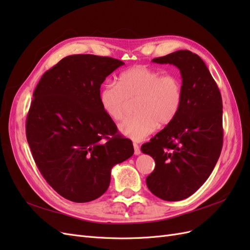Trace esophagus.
<instances>
[{"instance_id": "obj_1", "label": "esophagus", "mask_w": 250, "mask_h": 250, "mask_svg": "<svg viewBox=\"0 0 250 250\" xmlns=\"http://www.w3.org/2000/svg\"><path fill=\"white\" fill-rule=\"evenodd\" d=\"M133 148H134V154H135V155L141 154V149H140L138 144L134 143V144H133Z\"/></svg>"}]
</instances>
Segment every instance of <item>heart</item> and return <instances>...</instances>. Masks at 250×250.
<instances>
[{"instance_id":"1","label":"heart","mask_w":250,"mask_h":250,"mask_svg":"<svg viewBox=\"0 0 250 250\" xmlns=\"http://www.w3.org/2000/svg\"><path fill=\"white\" fill-rule=\"evenodd\" d=\"M137 99L134 110L120 124V131L133 141H143L152 133L158 124L165 126L175 119L183 102V86L174 75L145 65L123 72L119 85L106 82L102 86L99 100L103 111L115 121L122 120L128 101Z\"/></svg>"}]
</instances>
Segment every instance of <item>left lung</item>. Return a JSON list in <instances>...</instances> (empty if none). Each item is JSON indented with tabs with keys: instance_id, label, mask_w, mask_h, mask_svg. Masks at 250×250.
Segmentation results:
<instances>
[{
	"instance_id": "8db88e82",
	"label": "left lung",
	"mask_w": 250,
	"mask_h": 250,
	"mask_svg": "<svg viewBox=\"0 0 250 250\" xmlns=\"http://www.w3.org/2000/svg\"><path fill=\"white\" fill-rule=\"evenodd\" d=\"M152 62L178 67L183 102L175 119L141 148L155 161L146 184L156 197L179 201L206 183L220 156L222 98L206 63L195 53L179 50Z\"/></svg>"
}]
</instances>
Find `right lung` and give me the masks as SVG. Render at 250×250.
<instances>
[{
  "instance_id": "add662e5",
  "label": "right lung",
  "mask_w": 250,
  "mask_h": 250,
  "mask_svg": "<svg viewBox=\"0 0 250 250\" xmlns=\"http://www.w3.org/2000/svg\"><path fill=\"white\" fill-rule=\"evenodd\" d=\"M123 64L111 57L70 55L44 73L35 87L27 141L43 178L67 200L99 198L109 187L113 166L134 152L99 100L105 78Z\"/></svg>"
}]
</instances>
